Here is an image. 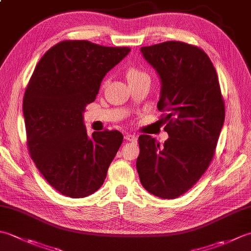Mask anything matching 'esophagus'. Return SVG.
<instances>
[{
  "mask_svg": "<svg viewBox=\"0 0 251 251\" xmlns=\"http://www.w3.org/2000/svg\"><path fill=\"white\" fill-rule=\"evenodd\" d=\"M125 139L127 141H131V142H135L137 141V137L135 135H131V134H126L125 135Z\"/></svg>",
  "mask_w": 251,
  "mask_h": 251,
  "instance_id": "obj_1",
  "label": "esophagus"
}]
</instances>
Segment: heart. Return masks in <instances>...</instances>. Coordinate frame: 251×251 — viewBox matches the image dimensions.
<instances>
[{
	"label": "heart",
	"mask_w": 251,
	"mask_h": 251,
	"mask_svg": "<svg viewBox=\"0 0 251 251\" xmlns=\"http://www.w3.org/2000/svg\"><path fill=\"white\" fill-rule=\"evenodd\" d=\"M142 76H147V74L145 72H142L141 70H139V69H137L136 67H130L126 70V78L127 81H128V83Z\"/></svg>",
	"instance_id": "obj_1"
}]
</instances>
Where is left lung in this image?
Segmentation results:
<instances>
[{"instance_id": "8db88e82", "label": "left lung", "mask_w": 251, "mask_h": 251, "mask_svg": "<svg viewBox=\"0 0 251 251\" xmlns=\"http://www.w3.org/2000/svg\"><path fill=\"white\" fill-rule=\"evenodd\" d=\"M140 50L161 79L157 109L165 112L169 138L159 147L151 136H139L137 172L148 192L173 200L190 190L212 161L225 101L216 69L199 47L168 41Z\"/></svg>"}]
</instances>
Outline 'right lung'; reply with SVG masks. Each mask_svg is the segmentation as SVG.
<instances>
[{
	"mask_svg": "<svg viewBox=\"0 0 251 251\" xmlns=\"http://www.w3.org/2000/svg\"><path fill=\"white\" fill-rule=\"evenodd\" d=\"M128 47L63 41L35 67L23 111L31 158L52 188L72 199L97 191L123 142L117 130L87 135L83 113L95 101L105 74Z\"/></svg>",
	"mask_w": 251,
	"mask_h": 251,
	"instance_id": "right-lung-1",
	"label": "right lung"
}]
</instances>
